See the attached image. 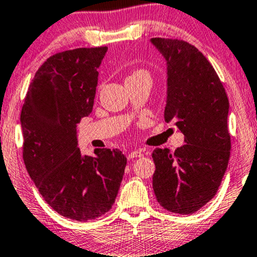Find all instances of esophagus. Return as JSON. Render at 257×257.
Returning <instances> with one entry per match:
<instances>
[{
  "label": "esophagus",
  "mask_w": 257,
  "mask_h": 257,
  "mask_svg": "<svg viewBox=\"0 0 257 257\" xmlns=\"http://www.w3.org/2000/svg\"><path fill=\"white\" fill-rule=\"evenodd\" d=\"M143 157V151L142 149H138V151H134L128 154V159H135V158H141Z\"/></svg>",
  "instance_id": "esophagus-1"
}]
</instances>
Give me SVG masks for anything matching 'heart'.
Wrapping results in <instances>:
<instances>
[{
	"label": "heart",
	"mask_w": 257,
	"mask_h": 257,
	"mask_svg": "<svg viewBox=\"0 0 257 257\" xmlns=\"http://www.w3.org/2000/svg\"><path fill=\"white\" fill-rule=\"evenodd\" d=\"M142 77H149V79H151V75H149V73L146 70V69H136V70H134L131 74L128 75L127 79H126V81H127V80L142 79Z\"/></svg>",
	"instance_id": "1"
}]
</instances>
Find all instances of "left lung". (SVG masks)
<instances>
[{
    "instance_id": "1",
    "label": "left lung",
    "mask_w": 257,
    "mask_h": 257,
    "mask_svg": "<svg viewBox=\"0 0 257 257\" xmlns=\"http://www.w3.org/2000/svg\"><path fill=\"white\" fill-rule=\"evenodd\" d=\"M151 41L167 62L165 121H174L186 142L174 153L154 149L153 189L167 211L189 215L215 197L228 165V97L197 47L178 39Z\"/></svg>"
}]
</instances>
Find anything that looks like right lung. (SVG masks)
<instances>
[{
    "label": "right lung",
    "mask_w": 257,
    "mask_h": 257,
    "mask_svg": "<svg viewBox=\"0 0 257 257\" xmlns=\"http://www.w3.org/2000/svg\"><path fill=\"white\" fill-rule=\"evenodd\" d=\"M108 48L53 54L36 71L20 114L23 159L54 211L75 221L94 220L113 206L127 160L119 149L77 148L76 123L93 108L98 71Z\"/></svg>",
    "instance_id": "right-lung-1"
}]
</instances>
